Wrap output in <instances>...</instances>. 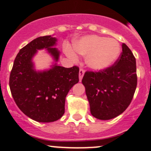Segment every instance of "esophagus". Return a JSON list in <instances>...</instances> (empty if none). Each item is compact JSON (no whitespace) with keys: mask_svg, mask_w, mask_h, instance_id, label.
<instances>
[{"mask_svg":"<svg viewBox=\"0 0 151 151\" xmlns=\"http://www.w3.org/2000/svg\"><path fill=\"white\" fill-rule=\"evenodd\" d=\"M79 81H81V79H82L83 78V76H84V70H83V69H80L79 70Z\"/></svg>","mask_w":151,"mask_h":151,"instance_id":"1","label":"esophagus"}]
</instances>
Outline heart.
I'll return each mask as SVG.
<instances>
[{
    "label": "heart",
    "mask_w": 151,
    "mask_h": 151,
    "mask_svg": "<svg viewBox=\"0 0 151 151\" xmlns=\"http://www.w3.org/2000/svg\"><path fill=\"white\" fill-rule=\"evenodd\" d=\"M74 50L81 55H87L86 61L93 70H101L112 65L120 54V46L114 39H106L97 35H88L81 38L74 44ZM65 52L75 60L76 54L70 47Z\"/></svg>",
    "instance_id": "b5f03b06"
}]
</instances>
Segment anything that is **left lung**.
I'll use <instances>...</instances> for the list:
<instances>
[{
	"mask_svg": "<svg viewBox=\"0 0 151 151\" xmlns=\"http://www.w3.org/2000/svg\"><path fill=\"white\" fill-rule=\"evenodd\" d=\"M82 84L91 115L109 120L122 114L132 101L137 86L136 58L126 44L112 65L99 72L86 71Z\"/></svg>",
	"mask_w": 151,
	"mask_h": 151,
	"instance_id": "left-lung-1",
	"label": "left lung"
}]
</instances>
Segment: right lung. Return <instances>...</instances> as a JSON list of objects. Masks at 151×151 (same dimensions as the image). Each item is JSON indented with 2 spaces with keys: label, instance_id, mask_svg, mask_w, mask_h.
Segmentation results:
<instances>
[{
  "label": "right lung",
  "instance_id": "add662e5",
  "mask_svg": "<svg viewBox=\"0 0 151 151\" xmlns=\"http://www.w3.org/2000/svg\"><path fill=\"white\" fill-rule=\"evenodd\" d=\"M57 39L39 37L20 50L10 74L9 86L13 99L22 113L38 122H53L65 114V99L79 81L77 66L65 68L55 64L50 70L37 72L32 59L37 50L46 48L58 61L60 52L52 46Z\"/></svg>",
  "mask_w": 151,
  "mask_h": 151
}]
</instances>
